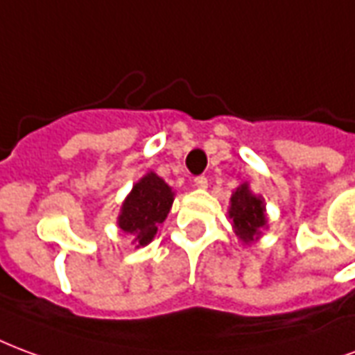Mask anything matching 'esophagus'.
Returning <instances> with one entry per match:
<instances>
[{"label": "esophagus", "mask_w": 355, "mask_h": 355, "mask_svg": "<svg viewBox=\"0 0 355 355\" xmlns=\"http://www.w3.org/2000/svg\"><path fill=\"white\" fill-rule=\"evenodd\" d=\"M195 185L198 189H206L208 187V178H206V175H196Z\"/></svg>", "instance_id": "esophagus-1"}]
</instances>
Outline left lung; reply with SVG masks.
I'll list each match as a JSON object with an SVG mask.
<instances>
[{"instance_id": "obj_1", "label": "left lung", "mask_w": 355, "mask_h": 355, "mask_svg": "<svg viewBox=\"0 0 355 355\" xmlns=\"http://www.w3.org/2000/svg\"><path fill=\"white\" fill-rule=\"evenodd\" d=\"M229 216L232 219L234 232L244 240L245 244L253 242V236L259 234L261 229L266 225L263 200L259 196L252 195L248 185H242L234 191Z\"/></svg>"}]
</instances>
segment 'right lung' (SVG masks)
I'll return each mask as SVG.
<instances>
[{"instance_id": "add662e5", "label": "right lung", "mask_w": 355, "mask_h": 355, "mask_svg": "<svg viewBox=\"0 0 355 355\" xmlns=\"http://www.w3.org/2000/svg\"><path fill=\"white\" fill-rule=\"evenodd\" d=\"M174 202V193L157 174H147L138 181L124 200L119 216V227L136 236L139 245L149 244L159 227L166 219Z\"/></svg>"}]
</instances>
